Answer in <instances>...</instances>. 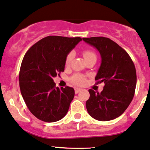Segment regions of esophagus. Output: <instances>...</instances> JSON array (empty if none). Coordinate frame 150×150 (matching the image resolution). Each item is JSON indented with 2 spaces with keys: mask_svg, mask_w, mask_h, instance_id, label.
I'll list each match as a JSON object with an SVG mask.
<instances>
[{
  "mask_svg": "<svg viewBox=\"0 0 150 150\" xmlns=\"http://www.w3.org/2000/svg\"><path fill=\"white\" fill-rule=\"evenodd\" d=\"M74 90H75V93L77 94V93H79V92L81 91V88H74Z\"/></svg>",
  "mask_w": 150,
  "mask_h": 150,
  "instance_id": "1",
  "label": "esophagus"
}]
</instances>
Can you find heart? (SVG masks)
<instances>
[{
    "label": "heart",
    "instance_id": "b5f03b06",
    "mask_svg": "<svg viewBox=\"0 0 150 150\" xmlns=\"http://www.w3.org/2000/svg\"><path fill=\"white\" fill-rule=\"evenodd\" d=\"M83 58L85 60H88L90 58H92V57H96L95 53L93 52V51H90V50H86V51H84L83 52ZM74 54L73 53H68L67 55L66 56L65 58V66L69 67L71 64L72 59H73ZM71 83H73L74 85H79V86H81V85H83L86 81V78H85L84 76L79 74H76L73 76L71 78Z\"/></svg>",
    "mask_w": 150,
    "mask_h": 150
}]
</instances>
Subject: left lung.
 I'll list each match as a JSON object with an SVG mask.
<instances>
[{"label": "left lung", "mask_w": 150, "mask_h": 150, "mask_svg": "<svg viewBox=\"0 0 150 150\" xmlns=\"http://www.w3.org/2000/svg\"><path fill=\"white\" fill-rule=\"evenodd\" d=\"M83 40L100 53L101 63L95 81L105 84L100 93L88 90L87 110L99 121L115 119L126 110L134 96L136 71L134 62L127 51L110 39L92 37Z\"/></svg>", "instance_id": "8db88e82"}]
</instances>
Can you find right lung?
Here are the masks:
<instances>
[{"instance_id":"add662e5","label":"right lung","mask_w":150,"mask_h":150,"mask_svg":"<svg viewBox=\"0 0 150 150\" xmlns=\"http://www.w3.org/2000/svg\"><path fill=\"white\" fill-rule=\"evenodd\" d=\"M82 39L48 36L25 53L20 68V90L33 115L47 122L62 119L74 97V88L55 86L53 78L64 71L65 58Z\"/></svg>"}]
</instances>
